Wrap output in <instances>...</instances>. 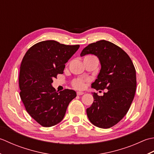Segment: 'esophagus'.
I'll list each match as a JSON object with an SVG mask.
<instances>
[{
  "instance_id": "obj_1",
  "label": "esophagus",
  "mask_w": 154,
  "mask_h": 154,
  "mask_svg": "<svg viewBox=\"0 0 154 154\" xmlns=\"http://www.w3.org/2000/svg\"><path fill=\"white\" fill-rule=\"evenodd\" d=\"M76 94H77L78 96H81V95H83L84 93L82 92H77Z\"/></svg>"
}]
</instances>
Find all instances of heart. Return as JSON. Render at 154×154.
Returning <instances> with one entry per match:
<instances>
[{
	"mask_svg": "<svg viewBox=\"0 0 154 154\" xmlns=\"http://www.w3.org/2000/svg\"><path fill=\"white\" fill-rule=\"evenodd\" d=\"M89 57H94L93 56H88L86 58H89ZM88 80H84L82 79V78H78V79H75L72 81V85L77 90H83L84 88H85V85H86V82Z\"/></svg>",
	"mask_w": 154,
	"mask_h": 154,
	"instance_id": "b5f03b06",
	"label": "heart"
}]
</instances>
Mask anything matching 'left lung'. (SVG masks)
Returning <instances> with one entry per match:
<instances>
[{
  "instance_id": "1",
  "label": "left lung",
  "mask_w": 154,
  "mask_h": 154,
  "mask_svg": "<svg viewBox=\"0 0 154 154\" xmlns=\"http://www.w3.org/2000/svg\"><path fill=\"white\" fill-rule=\"evenodd\" d=\"M88 54L96 55L101 64L92 88L108 92L102 96L92 93L94 102L86 109L87 116L96 126L107 129L118 124L129 110L136 90V69L127 53L107 40L90 44L80 56Z\"/></svg>"
}]
</instances>
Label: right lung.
Wrapping results in <instances>:
<instances>
[{
  "instance_id": "1",
  "label": "right lung",
  "mask_w": 154,
  "mask_h": 154,
  "mask_svg": "<svg viewBox=\"0 0 154 154\" xmlns=\"http://www.w3.org/2000/svg\"><path fill=\"white\" fill-rule=\"evenodd\" d=\"M80 45H65L55 40L38 42L28 50L20 68V96L26 110L44 127H51L64 118L68 106L76 98L72 90L58 92L53 78L63 74L65 64Z\"/></svg>"
}]
</instances>
